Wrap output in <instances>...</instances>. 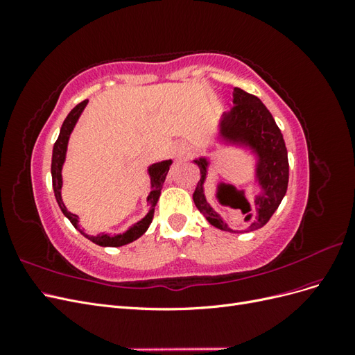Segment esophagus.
I'll return each mask as SVG.
<instances>
[{"instance_id":"esophagus-1","label":"esophagus","mask_w":355,"mask_h":355,"mask_svg":"<svg viewBox=\"0 0 355 355\" xmlns=\"http://www.w3.org/2000/svg\"><path fill=\"white\" fill-rule=\"evenodd\" d=\"M173 154H175V157H178V158H185L187 157V154H188V145L184 142V141H179V142H176L175 145H173Z\"/></svg>"}]
</instances>
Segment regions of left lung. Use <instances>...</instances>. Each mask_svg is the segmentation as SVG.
<instances>
[{"label": "left lung", "instance_id": "1", "mask_svg": "<svg viewBox=\"0 0 355 355\" xmlns=\"http://www.w3.org/2000/svg\"><path fill=\"white\" fill-rule=\"evenodd\" d=\"M232 110L220 118L219 133L227 144L249 146L257 155L256 179L259 187H257L252 202L247 198L243 201L247 202L250 210L245 211L241 209L243 213L247 214L244 220L250 222L249 231H254L262 228L271 219L286 196L288 184L287 148L282 130L259 98L235 87L232 93ZM194 163L200 167L201 173L197 188L192 194L197 209L213 227L234 232L219 214L210 207L206 196H204L202 185L207 176V158L201 157L194 159ZM219 187L222 194L225 191H237L234 185L223 184V182L219 184Z\"/></svg>", "mask_w": 355, "mask_h": 355}]
</instances>
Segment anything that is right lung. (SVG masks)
I'll use <instances>...</instances> for the list:
<instances>
[{
  "mask_svg": "<svg viewBox=\"0 0 355 355\" xmlns=\"http://www.w3.org/2000/svg\"><path fill=\"white\" fill-rule=\"evenodd\" d=\"M87 102H89L87 99L83 101L68 114V116L65 118V121H63V124L60 127V133H59L58 141L55 142V146H53V157H51L53 191H55V197H56V201L59 204L62 213L65 214V216L71 220L73 227L77 228L85 239H89L94 244L102 245V247H120V245H124V244H128V243L137 240L139 237H141V235H144L146 232V230L149 228V225H151L157 201H158L159 194H161V188H163L166 176L168 173V168L171 166V159H166V161H161V163H155L153 166H149V168H148V173H149V176H151L153 191L149 192V196L146 198V201L149 204V211L142 220H139L137 223L133 225L132 228H128L125 232L118 234V235H108V234L89 235V234H85L80 228L77 214H73V213L67 210L65 204H63V201H62L60 189H62V166H63V163H65V155H67V146H68L69 136L73 130L75 124H77L83 110L85 108V105H87Z\"/></svg>",
  "mask_w": 355,
  "mask_h": 355,
  "instance_id": "1",
  "label": "right lung"
}]
</instances>
